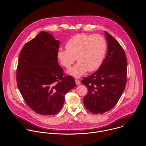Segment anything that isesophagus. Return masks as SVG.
<instances>
[{"instance_id": "obj_1", "label": "esophagus", "mask_w": 146, "mask_h": 146, "mask_svg": "<svg viewBox=\"0 0 146 146\" xmlns=\"http://www.w3.org/2000/svg\"><path fill=\"white\" fill-rule=\"evenodd\" d=\"M75 82H76V84H77V85H79V84H80V81L79 80H78V79H76L75 80Z\"/></svg>"}]
</instances>
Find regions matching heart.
Masks as SVG:
<instances>
[{
  "mask_svg": "<svg viewBox=\"0 0 146 146\" xmlns=\"http://www.w3.org/2000/svg\"><path fill=\"white\" fill-rule=\"evenodd\" d=\"M65 47L66 50H59L58 58L66 69L70 68L76 58L78 62L69 73L78 77L88 70L94 72L99 69L105 58L108 44L100 35L80 33L69 39Z\"/></svg>",
  "mask_w": 146,
  "mask_h": 146,
  "instance_id": "1",
  "label": "heart"
}]
</instances>
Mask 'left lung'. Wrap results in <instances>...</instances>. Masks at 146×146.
I'll return each mask as SVG.
<instances>
[{"instance_id":"1","label":"left lung","mask_w":146,"mask_h":146,"mask_svg":"<svg viewBox=\"0 0 146 146\" xmlns=\"http://www.w3.org/2000/svg\"><path fill=\"white\" fill-rule=\"evenodd\" d=\"M108 43V54L102 64L94 73L81 81L88 88L83 99L84 105L94 114H103L112 109L125 88L127 59L118 41L105 32Z\"/></svg>"}]
</instances>
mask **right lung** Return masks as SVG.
Masks as SVG:
<instances>
[{
	"instance_id": "add662e5",
	"label": "right lung",
	"mask_w": 146,
	"mask_h": 146,
	"mask_svg": "<svg viewBox=\"0 0 146 146\" xmlns=\"http://www.w3.org/2000/svg\"><path fill=\"white\" fill-rule=\"evenodd\" d=\"M59 41L42 31L21 51L17 69V87L35 113L55 115L63 107L65 94L76 86L58 62Z\"/></svg>"
}]
</instances>
